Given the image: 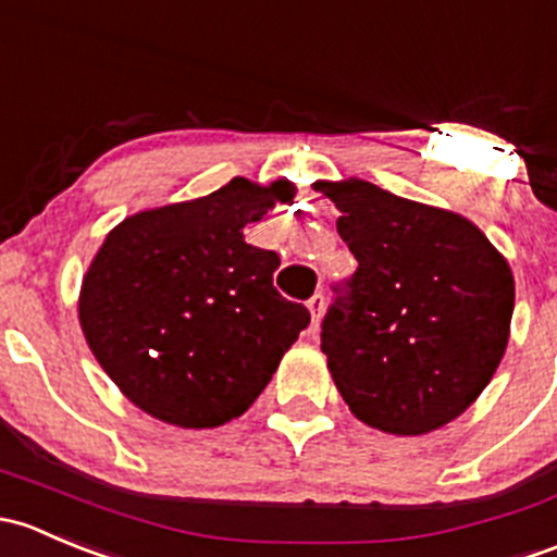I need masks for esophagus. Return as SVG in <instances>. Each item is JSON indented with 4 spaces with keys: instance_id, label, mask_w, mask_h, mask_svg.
<instances>
[{
    "instance_id": "obj_1",
    "label": "esophagus",
    "mask_w": 557,
    "mask_h": 557,
    "mask_svg": "<svg viewBox=\"0 0 557 557\" xmlns=\"http://www.w3.org/2000/svg\"><path fill=\"white\" fill-rule=\"evenodd\" d=\"M308 311H311L313 324H319L321 313H324V295H321V292H317V295H313L311 300H308Z\"/></svg>"
}]
</instances>
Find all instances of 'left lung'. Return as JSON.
<instances>
[{
  "label": "left lung",
  "mask_w": 557,
  "mask_h": 557,
  "mask_svg": "<svg viewBox=\"0 0 557 557\" xmlns=\"http://www.w3.org/2000/svg\"><path fill=\"white\" fill-rule=\"evenodd\" d=\"M359 268L321 321L337 392L367 426L426 434L488 386L509 341L515 281L469 220L381 190L321 182Z\"/></svg>",
  "instance_id": "1"
}]
</instances>
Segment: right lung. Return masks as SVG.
Listing matches in <instances>:
<instances>
[{
    "instance_id": "1",
    "label": "right lung",
    "mask_w": 557,
    "mask_h": 557,
    "mask_svg": "<svg viewBox=\"0 0 557 557\" xmlns=\"http://www.w3.org/2000/svg\"><path fill=\"white\" fill-rule=\"evenodd\" d=\"M295 187L227 182L206 198L128 216L109 233L79 295L90 351L136 407L209 429L246 412L311 324L273 286L278 255L244 240Z\"/></svg>"
}]
</instances>
